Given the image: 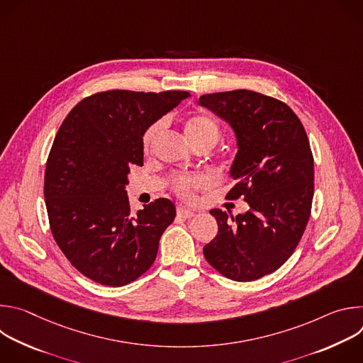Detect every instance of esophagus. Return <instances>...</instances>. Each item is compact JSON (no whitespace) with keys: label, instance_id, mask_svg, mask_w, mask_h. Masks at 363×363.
<instances>
[{"label":"esophagus","instance_id":"1","mask_svg":"<svg viewBox=\"0 0 363 363\" xmlns=\"http://www.w3.org/2000/svg\"><path fill=\"white\" fill-rule=\"evenodd\" d=\"M177 214L178 217L184 218V220H189L192 217H195V213L192 210H188V208H184V206H179V208L177 210Z\"/></svg>","mask_w":363,"mask_h":363}]
</instances>
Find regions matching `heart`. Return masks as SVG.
Here are the masks:
<instances>
[{
  "label": "heart",
  "mask_w": 363,
  "mask_h": 363,
  "mask_svg": "<svg viewBox=\"0 0 363 363\" xmlns=\"http://www.w3.org/2000/svg\"><path fill=\"white\" fill-rule=\"evenodd\" d=\"M161 128H162V123L157 122L146 129L142 140L145 149H149L152 146L153 140L160 135ZM184 130L191 143L211 142L216 145V142L220 138L218 123L211 116L205 113H192L191 116H188L184 125ZM172 184H174V189L179 195H182L184 198H191L194 189L203 185V179L195 178V177H175L172 179Z\"/></svg>",
  "instance_id": "b5f03b06"
}]
</instances>
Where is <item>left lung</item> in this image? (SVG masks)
Segmentation results:
<instances>
[{
	"instance_id": "1",
	"label": "left lung",
	"mask_w": 363,
	"mask_h": 363,
	"mask_svg": "<svg viewBox=\"0 0 363 363\" xmlns=\"http://www.w3.org/2000/svg\"><path fill=\"white\" fill-rule=\"evenodd\" d=\"M198 105L234 130L235 185L227 196H242L250 206L237 217L210 211L218 233L203 255L227 279L252 281L283 266L304 233L315 191L313 155L297 115L274 97L233 90L203 94Z\"/></svg>"
}]
</instances>
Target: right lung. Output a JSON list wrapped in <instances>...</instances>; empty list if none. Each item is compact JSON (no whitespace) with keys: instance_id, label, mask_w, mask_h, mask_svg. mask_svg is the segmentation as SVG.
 <instances>
[{"instance_id":"add662e5","label":"right lung","mask_w":363,"mask_h":363,"mask_svg":"<svg viewBox=\"0 0 363 363\" xmlns=\"http://www.w3.org/2000/svg\"><path fill=\"white\" fill-rule=\"evenodd\" d=\"M188 96L100 91L77 103L62 123L45 165L44 198L57 245L87 279L121 287L157 258L175 205L160 198L133 214L129 167L143 165L146 129Z\"/></svg>"}]
</instances>
